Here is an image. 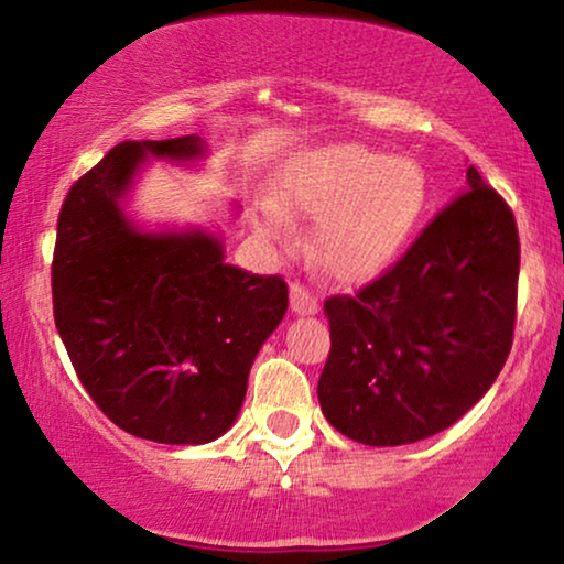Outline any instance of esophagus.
Here are the masks:
<instances>
[{
	"label": "esophagus",
	"mask_w": 564,
	"mask_h": 564,
	"mask_svg": "<svg viewBox=\"0 0 564 564\" xmlns=\"http://www.w3.org/2000/svg\"><path fill=\"white\" fill-rule=\"evenodd\" d=\"M290 307L297 315H313L318 313V297L313 295V290H307L305 284L292 282L290 284Z\"/></svg>",
	"instance_id": "obj_1"
}]
</instances>
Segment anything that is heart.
I'll return each mask as SVG.
<instances>
[{"instance_id":"1","label":"heart","mask_w":564,"mask_h":564,"mask_svg":"<svg viewBox=\"0 0 564 564\" xmlns=\"http://www.w3.org/2000/svg\"><path fill=\"white\" fill-rule=\"evenodd\" d=\"M280 205L321 218L315 249L338 280H367L400 257L429 210L431 184L415 159L388 156L357 143L311 151L290 166ZM261 230L288 243L292 223L267 205Z\"/></svg>"}]
</instances>
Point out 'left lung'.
<instances>
[{
  "label": "left lung",
  "mask_w": 564,
  "mask_h": 564,
  "mask_svg": "<svg viewBox=\"0 0 564 564\" xmlns=\"http://www.w3.org/2000/svg\"><path fill=\"white\" fill-rule=\"evenodd\" d=\"M467 184L384 274L326 300L318 400L354 442L400 446L449 429L511 354L519 228L475 166Z\"/></svg>",
  "instance_id": "left-lung-1"
}]
</instances>
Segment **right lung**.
I'll return each instance as SVG.
<instances>
[{"instance_id":"add662e5","label":"right lung","mask_w":564,"mask_h":564,"mask_svg":"<svg viewBox=\"0 0 564 564\" xmlns=\"http://www.w3.org/2000/svg\"><path fill=\"white\" fill-rule=\"evenodd\" d=\"M149 153L195 159L203 141H122L72 184L51 264L53 318L115 426L159 444H205L241 411L253 359L288 311V284L226 264L203 230L130 226L120 199Z\"/></svg>"}]
</instances>
